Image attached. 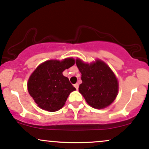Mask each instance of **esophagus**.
I'll return each instance as SVG.
<instances>
[{"instance_id": "esophagus-1", "label": "esophagus", "mask_w": 149, "mask_h": 149, "mask_svg": "<svg viewBox=\"0 0 149 149\" xmlns=\"http://www.w3.org/2000/svg\"><path fill=\"white\" fill-rule=\"evenodd\" d=\"M74 87L76 89H78V88H79V84H78V83H76V84H74Z\"/></svg>"}]
</instances>
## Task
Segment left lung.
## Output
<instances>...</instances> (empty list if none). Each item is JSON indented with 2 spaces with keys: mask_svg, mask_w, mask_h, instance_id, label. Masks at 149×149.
Returning <instances> with one entry per match:
<instances>
[{
  "mask_svg": "<svg viewBox=\"0 0 149 149\" xmlns=\"http://www.w3.org/2000/svg\"><path fill=\"white\" fill-rule=\"evenodd\" d=\"M76 65L82 80L79 92L88 104L95 109H103L111 104L117 95L118 81L110 68L100 60L89 65L77 59Z\"/></svg>",
  "mask_w": 149,
  "mask_h": 149,
  "instance_id": "1",
  "label": "left lung"
}]
</instances>
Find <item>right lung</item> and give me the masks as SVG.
<instances>
[{
    "label": "right lung",
    "mask_w": 149,
    "mask_h": 149,
    "mask_svg": "<svg viewBox=\"0 0 149 149\" xmlns=\"http://www.w3.org/2000/svg\"><path fill=\"white\" fill-rule=\"evenodd\" d=\"M74 64L72 58L62 61L49 60L33 72L28 82V89L37 104L46 111H58L65 105L69 94L75 90L62 72Z\"/></svg>",
    "instance_id": "obj_1"
}]
</instances>
